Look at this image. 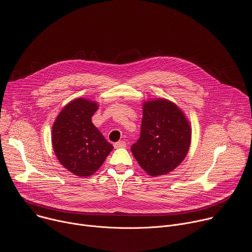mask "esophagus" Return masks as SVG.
Segmentation results:
<instances>
[{
    "instance_id": "obj_1",
    "label": "esophagus",
    "mask_w": 252,
    "mask_h": 252,
    "mask_svg": "<svg viewBox=\"0 0 252 252\" xmlns=\"http://www.w3.org/2000/svg\"><path fill=\"white\" fill-rule=\"evenodd\" d=\"M113 147L116 148V149H120V148H126V142H124V141H121V142H117V143H114V144H113Z\"/></svg>"
}]
</instances>
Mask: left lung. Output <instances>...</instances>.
<instances>
[{
	"instance_id": "8db88e82",
	"label": "left lung",
	"mask_w": 252,
	"mask_h": 252,
	"mask_svg": "<svg viewBox=\"0 0 252 252\" xmlns=\"http://www.w3.org/2000/svg\"><path fill=\"white\" fill-rule=\"evenodd\" d=\"M191 132L185 114L174 102L164 98L145 101L141 136L130 150L150 176L166 175L186 158Z\"/></svg>"
}]
</instances>
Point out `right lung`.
<instances>
[{"mask_svg": "<svg viewBox=\"0 0 252 252\" xmlns=\"http://www.w3.org/2000/svg\"><path fill=\"white\" fill-rule=\"evenodd\" d=\"M97 108L95 101L76 98L64 106L52 126V146L58 161L79 177L94 174L113 149L91 123Z\"/></svg>", "mask_w": 252, "mask_h": 252, "instance_id": "right-lung-1", "label": "right lung"}]
</instances>
